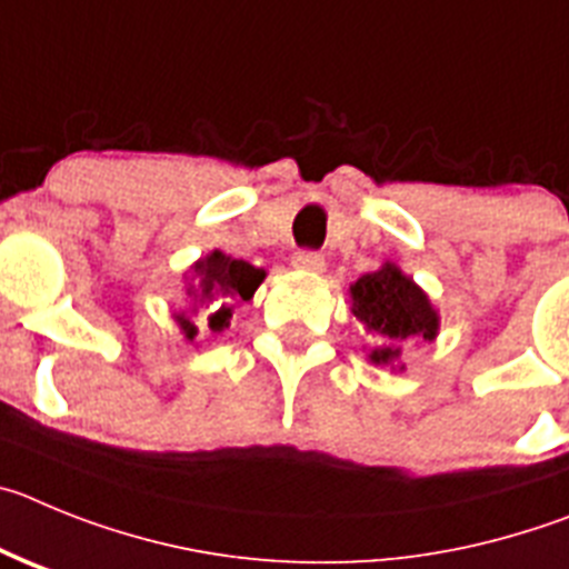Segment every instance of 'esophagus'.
<instances>
[{
	"label": "esophagus",
	"instance_id": "1",
	"mask_svg": "<svg viewBox=\"0 0 569 569\" xmlns=\"http://www.w3.org/2000/svg\"><path fill=\"white\" fill-rule=\"evenodd\" d=\"M291 266H295L297 272H303V274L326 272V260H322V254L317 252H297L295 258H291Z\"/></svg>",
	"mask_w": 569,
	"mask_h": 569
}]
</instances>
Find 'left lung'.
I'll list each match as a JSON object with an SVG mask.
<instances>
[{"label": "left lung", "instance_id": "left-lung-1", "mask_svg": "<svg viewBox=\"0 0 569 569\" xmlns=\"http://www.w3.org/2000/svg\"><path fill=\"white\" fill-rule=\"evenodd\" d=\"M351 315L362 322L373 346L368 348V362L388 366L391 371H406L402 362V342L419 340L433 342L439 335V311L422 286L413 283L397 263L386 260L377 272H368L348 286Z\"/></svg>", "mask_w": 569, "mask_h": 569}]
</instances>
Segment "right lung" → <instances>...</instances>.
Returning <instances> with one entry per match:
<instances>
[{"mask_svg":"<svg viewBox=\"0 0 569 569\" xmlns=\"http://www.w3.org/2000/svg\"><path fill=\"white\" fill-rule=\"evenodd\" d=\"M263 280V269H254L247 260H234L221 249H212L207 258L196 260L183 272L187 306L172 315L183 340L198 342V337L221 335L229 329L234 303H249Z\"/></svg>","mask_w":569,"mask_h":569,"instance_id":"obj_1","label":"right lung"}]
</instances>
